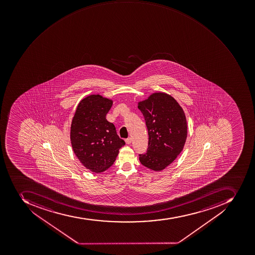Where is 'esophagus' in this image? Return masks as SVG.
<instances>
[{"label": "esophagus", "instance_id": "34e87169", "mask_svg": "<svg viewBox=\"0 0 255 255\" xmlns=\"http://www.w3.org/2000/svg\"><path fill=\"white\" fill-rule=\"evenodd\" d=\"M126 140V143H127V144H130L131 141H132V140H131L130 137H128V138L126 139V140Z\"/></svg>", "mask_w": 255, "mask_h": 255}]
</instances>
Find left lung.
<instances>
[{
  "instance_id": "8db88e82",
  "label": "left lung",
  "mask_w": 255,
  "mask_h": 255,
  "mask_svg": "<svg viewBox=\"0 0 255 255\" xmlns=\"http://www.w3.org/2000/svg\"><path fill=\"white\" fill-rule=\"evenodd\" d=\"M148 133V148L139 154L141 164L154 171L169 165L181 152L187 139V121L179 103L168 94L154 93L138 103Z\"/></svg>"
}]
</instances>
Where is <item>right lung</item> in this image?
Here are the masks:
<instances>
[{
	"label": "right lung",
	"mask_w": 255,
	"mask_h": 255,
	"mask_svg": "<svg viewBox=\"0 0 255 255\" xmlns=\"http://www.w3.org/2000/svg\"><path fill=\"white\" fill-rule=\"evenodd\" d=\"M113 101L99 95H91L78 105L71 127L74 152L91 172H104L116 160L124 140L116 128L106 119Z\"/></svg>",
	"instance_id": "right-lung-1"
}]
</instances>
